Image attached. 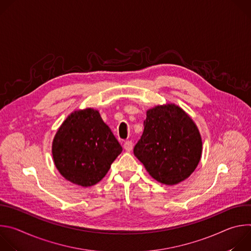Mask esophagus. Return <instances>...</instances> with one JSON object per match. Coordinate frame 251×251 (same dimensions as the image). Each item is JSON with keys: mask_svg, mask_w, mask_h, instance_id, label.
<instances>
[{"mask_svg": "<svg viewBox=\"0 0 251 251\" xmlns=\"http://www.w3.org/2000/svg\"><path fill=\"white\" fill-rule=\"evenodd\" d=\"M123 147H124V149H125L127 152H130V151H132V149H133V143H132L131 141H126V142L124 143Z\"/></svg>", "mask_w": 251, "mask_h": 251, "instance_id": "esophagus-1", "label": "esophagus"}]
</instances>
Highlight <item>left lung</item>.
Returning a JSON list of instances; mask_svg holds the SVG:
<instances>
[{
	"label": "left lung",
	"mask_w": 251,
	"mask_h": 251,
	"mask_svg": "<svg viewBox=\"0 0 251 251\" xmlns=\"http://www.w3.org/2000/svg\"><path fill=\"white\" fill-rule=\"evenodd\" d=\"M201 152L199 128L180 106L166 103L147 110L134 155L156 181L168 186L185 181L198 167Z\"/></svg>",
	"instance_id": "left-lung-1"
}]
</instances>
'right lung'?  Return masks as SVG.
<instances>
[{
  "instance_id": "add662e5",
  "label": "right lung",
  "mask_w": 251,
  "mask_h": 251,
  "mask_svg": "<svg viewBox=\"0 0 251 251\" xmlns=\"http://www.w3.org/2000/svg\"><path fill=\"white\" fill-rule=\"evenodd\" d=\"M121 152L119 142L93 108L70 113L58 128L51 147L60 175L81 187L100 182Z\"/></svg>"
}]
</instances>
